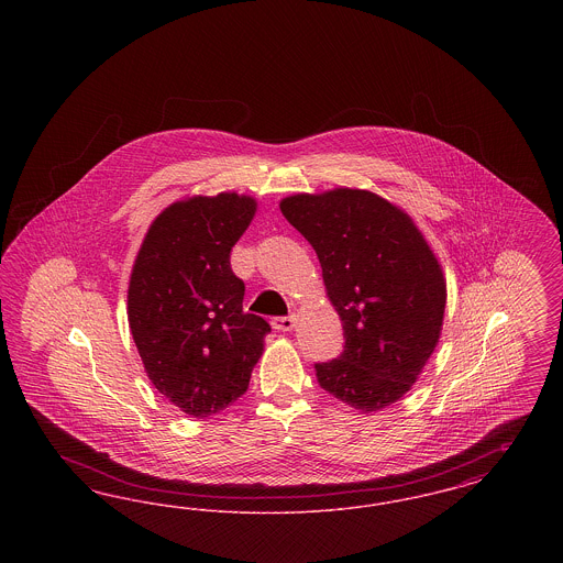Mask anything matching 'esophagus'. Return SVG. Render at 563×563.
<instances>
[{"label": "esophagus", "mask_w": 563, "mask_h": 563, "mask_svg": "<svg viewBox=\"0 0 563 563\" xmlns=\"http://www.w3.org/2000/svg\"><path fill=\"white\" fill-rule=\"evenodd\" d=\"M295 319L294 314L291 317H276V319H272V327L274 329H278V331H291L295 327Z\"/></svg>", "instance_id": "obj_1"}]
</instances>
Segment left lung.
<instances>
[{
    "mask_svg": "<svg viewBox=\"0 0 563 563\" xmlns=\"http://www.w3.org/2000/svg\"><path fill=\"white\" fill-rule=\"evenodd\" d=\"M280 211L319 255L346 346L317 363L321 388L361 413L411 390L437 349L448 301L443 268L409 214L369 189L294 194Z\"/></svg>",
    "mask_w": 563,
    "mask_h": 563,
    "instance_id": "8db88e82",
    "label": "left lung"
}]
</instances>
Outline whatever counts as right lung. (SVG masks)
<instances>
[{"mask_svg": "<svg viewBox=\"0 0 563 563\" xmlns=\"http://www.w3.org/2000/svg\"><path fill=\"white\" fill-rule=\"evenodd\" d=\"M257 211L236 191L189 196L150 225L129 280V324L145 374L191 418L219 413L249 388L269 324L242 312L230 251Z\"/></svg>", "mask_w": 563, "mask_h": 563, "instance_id": "obj_1", "label": "right lung"}]
</instances>
